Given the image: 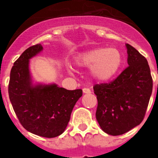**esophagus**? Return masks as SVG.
Returning a JSON list of instances; mask_svg holds the SVG:
<instances>
[{
  "mask_svg": "<svg viewBox=\"0 0 158 158\" xmlns=\"http://www.w3.org/2000/svg\"><path fill=\"white\" fill-rule=\"evenodd\" d=\"M83 92H84V94H91V89H89V88H84Z\"/></svg>",
  "mask_w": 158,
  "mask_h": 158,
  "instance_id": "34e87169",
  "label": "esophagus"
}]
</instances>
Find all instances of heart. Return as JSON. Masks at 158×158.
Wrapping results in <instances>:
<instances>
[{"label": "heart", "instance_id": "1", "mask_svg": "<svg viewBox=\"0 0 158 158\" xmlns=\"http://www.w3.org/2000/svg\"><path fill=\"white\" fill-rule=\"evenodd\" d=\"M75 62L79 66L91 67V74L94 79L106 81L120 70L123 56L117 48H99L79 54Z\"/></svg>", "mask_w": 158, "mask_h": 158}]
</instances>
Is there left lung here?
<instances>
[{"label":"left lung","instance_id":"left-lung-1","mask_svg":"<svg viewBox=\"0 0 158 158\" xmlns=\"http://www.w3.org/2000/svg\"><path fill=\"white\" fill-rule=\"evenodd\" d=\"M129 66L108 84L94 85L96 119L108 135L116 136L142 122L152 92L150 68L143 56L126 44Z\"/></svg>","mask_w":158,"mask_h":158}]
</instances>
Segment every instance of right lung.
<instances>
[{"label": "right lung", "instance_id": "1", "mask_svg": "<svg viewBox=\"0 0 158 158\" xmlns=\"http://www.w3.org/2000/svg\"><path fill=\"white\" fill-rule=\"evenodd\" d=\"M43 49L41 44L32 46L14 63L9 82V97L26 130L42 137L55 138L67 127L72 110L83 91L67 90L56 84L33 85L29 60Z\"/></svg>", "mask_w": 158, "mask_h": 158}]
</instances>
